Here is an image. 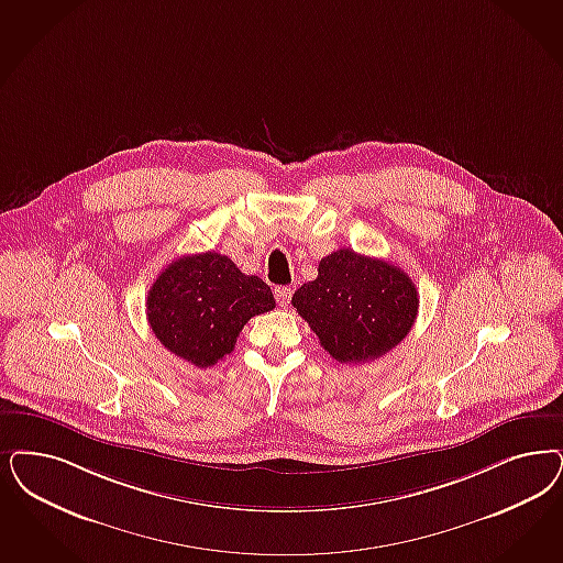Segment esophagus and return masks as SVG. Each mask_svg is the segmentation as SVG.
I'll list each match as a JSON object with an SVG mask.
<instances>
[{
	"label": "esophagus",
	"mask_w": 563,
	"mask_h": 563,
	"mask_svg": "<svg viewBox=\"0 0 563 563\" xmlns=\"http://www.w3.org/2000/svg\"><path fill=\"white\" fill-rule=\"evenodd\" d=\"M291 287H276V289H274V297H276V301H278L280 308H287V306L291 303Z\"/></svg>",
	"instance_id": "obj_1"
}]
</instances>
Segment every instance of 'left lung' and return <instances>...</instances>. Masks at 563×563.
Returning <instances> with one entry per match:
<instances>
[{
  "mask_svg": "<svg viewBox=\"0 0 563 563\" xmlns=\"http://www.w3.org/2000/svg\"><path fill=\"white\" fill-rule=\"evenodd\" d=\"M292 308L341 364H364L397 347L416 322L420 297L406 272L385 260L339 250L320 260Z\"/></svg>",
  "mask_w": 563,
  "mask_h": 563,
  "instance_id": "1",
  "label": "left lung"
}]
</instances>
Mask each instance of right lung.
Instances as JSON below:
<instances>
[{
    "instance_id": "add662e5",
    "label": "right lung",
    "mask_w": 563,
    "mask_h": 563,
    "mask_svg": "<svg viewBox=\"0 0 563 563\" xmlns=\"http://www.w3.org/2000/svg\"><path fill=\"white\" fill-rule=\"evenodd\" d=\"M274 306L271 287L243 274L231 257L195 253L159 272L147 292V320L166 350L208 368L234 350L253 316Z\"/></svg>"
}]
</instances>
